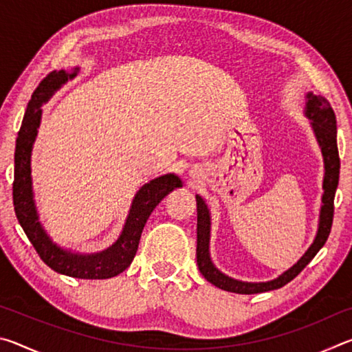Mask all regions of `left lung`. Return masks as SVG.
Returning a JSON list of instances; mask_svg holds the SVG:
<instances>
[{
	"instance_id": "8db88e82",
	"label": "left lung",
	"mask_w": 352,
	"mask_h": 352,
	"mask_svg": "<svg viewBox=\"0 0 352 352\" xmlns=\"http://www.w3.org/2000/svg\"><path fill=\"white\" fill-rule=\"evenodd\" d=\"M305 115L311 119V126L314 133L317 136V141L321 147L324 160V180H323V197H321V211L317 236L312 242V245L307 248V252L301 256V259L294 267H290L287 272L279 275L276 279L267 283H243L239 279L226 276L225 273L216 269L210 256V233H211V216L206 204L200 195H195L197 199V265L201 275L206 281L216 285V287L233 292V294L252 295L262 294L283 287L292 279L298 276L305 267L314 259V256L320 252V248L324 245L327 237L331 233L332 217H333V197H336V189L338 186V175H340V158H338L337 148V121L336 113H333L331 104L323 96H317L314 93H307L306 96V110Z\"/></svg>"
}]
</instances>
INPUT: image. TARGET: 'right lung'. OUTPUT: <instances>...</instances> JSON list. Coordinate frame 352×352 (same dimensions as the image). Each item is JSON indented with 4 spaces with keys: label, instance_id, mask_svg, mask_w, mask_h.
Listing matches in <instances>:
<instances>
[{
    "label": "right lung",
    "instance_id": "right-lung-1",
    "mask_svg": "<svg viewBox=\"0 0 352 352\" xmlns=\"http://www.w3.org/2000/svg\"><path fill=\"white\" fill-rule=\"evenodd\" d=\"M79 73V68H74L73 73L60 69L52 71L38 83L29 100L28 109L23 118L19 138L15 146V172H14V208L16 219L25 230L28 239L38 253L41 261L47 267L62 275L80 278V279H107L122 273L132 264L138 250L140 237L148 216L170 190L182 188V180L174 174H166L155 180L146 183L138 192L130 206L129 216L124 223L122 233L118 241L104 252L94 254H79L69 250H63L51 241L41 222L35 208L32 178H31V152L40 127L41 105L54 94L63 83Z\"/></svg>",
    "mask_w": 352,
    "mask_h": 352
}]
</instances>
